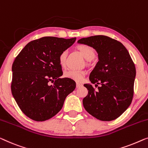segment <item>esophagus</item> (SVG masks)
Segmentation results:
<instances>
[{
  "label": "esophagus",
  "instance_id": "esophagus-1",
  "mask_svg": "<svg viewBox=\"0 0 148 148\" xmlns=\"http://www.w3.org/2000/svg\"><path fill=\"white\" fill-rule=\"evenodd\" d=\"M82 85H83L80 83H77V88H79V87H81Z\"/></svg>",
  "mask_w": 148,
  "mask_h": 148
}]
</instances>
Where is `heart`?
I'll return each instance as SVG.
<instances>
[{"label": "heart", "mask_w": 148, "mask_h": 148, "mask_svg": "<svg viewBox=\"0 0 148 148\" xmlns=\"http://www.w3.org/2000/svg\"><path fill=\"white\" fill-rule=\"evenodd\" d=\"M78 49L82 53L83 57L86 59L87 61H91L95 57V51L93 48L86 45H80L78 46ZM67 51L64 50L59 54V62L60 65L64 66L66 63V58H67ZM85 75V72L82 70L78 69H69L66 71L64 73V76L65 77L69 78L73 80L80 82L83 80Z\"/></svg>", "instance_id": "heart-1"}]
</instances>
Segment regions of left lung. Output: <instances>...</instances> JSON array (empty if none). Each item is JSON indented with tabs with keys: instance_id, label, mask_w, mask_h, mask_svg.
I'll return each instance as SVG.
<instances>
[{
	"instance_id": "1",
	"label": "left lung",
	"mask_w": 148,
	"mask_h": 148,
	"mask_svg": "<svg viewBox=\"0 0 148 148\" xmlns=\"http://www.w3.org/2000/svg\"><path fill=\"white\" fill-rule=\"evenodd\" d=\"M79 43L89 45L98 53L99 61L89 75L95 87L84 84L88 94L83 104L87 112L101 121L117 119L130 106L134 96L136 67L130 55L118 40L104 35L82 38Z\"/></svg>"
}]
</instances>
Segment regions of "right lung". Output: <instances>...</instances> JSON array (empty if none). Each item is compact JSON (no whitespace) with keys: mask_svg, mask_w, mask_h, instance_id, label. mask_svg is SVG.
Segmentation results:
<instances>
[{"mask_svg":"<svg viewBox=\"0 0 148 148\" xmlns=\"http://www.w3.org/2000/svg\"><path fill=\"white\" fill-rule=\"evenodd\" d=\"M76 38L45 37L29 42L12 63L11 91L19 108L30 119L42 121L55 116L75 89L69 78H60L59 54ZM53 83L51 84L50 83Z\"/></svg>","mask_w":148,"mask_h":148,"instance_id":"add662e5","label":"right lung"}]
</instances>
